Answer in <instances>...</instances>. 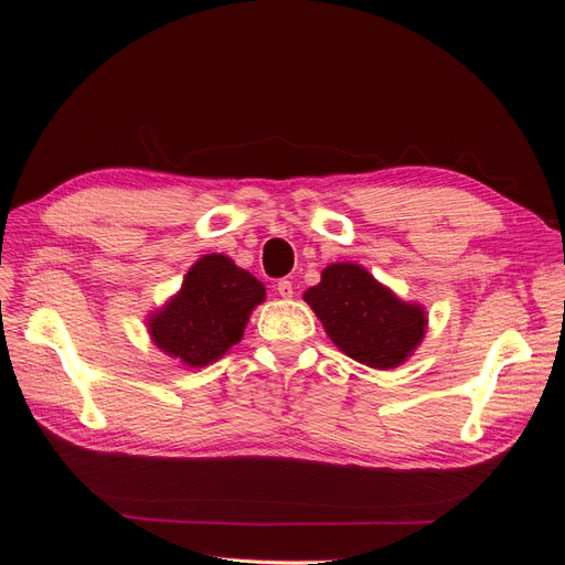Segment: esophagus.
<instances>
[{"label": "esophagus", "mask_w": 565, "mask_h": 565, "mask_svg": "<svg viewBox=\"0 0 565 565\" xmlns=\"http://www.w3.org/2000/svg\"><path fill=\"white\" fill-rule=\"evenodd\" d=\"M276 289H278V295L282 297V299H289L295 295V287H292V282L289 280H280L278 285H276Z\"/></svg>", "instance_id": "obj_1"}]
</instances>
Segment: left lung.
<instances>
[{"label": "left lung", "mask_w": 565, "mask_h": 565, "mask_svg": "<svg viewBox=\"0 0 565 565\" xmlns=\"http://www.w3.org/2000/svg\"><path fill=\"white\" fill-rule=\"evenodd\" d=\"M303 301L341 351L374 370L405 363L426 334L422 306L403 301L358 264H330Z\"/></svg>", "instance_id": "1"}]
</instances>
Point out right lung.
<instances>
[{
    "mask_svg": "<svg viewBox=\"0 0 565 565\" xmlns=\"http://www.w3.org/2000/svg\"><path fill=\"white\" fill-rule=\"evenodd\" d=\"M266 287L224 254H204L185 273L179 292L148 318L152 344L188 367L218 361L243 339Z\"/></svg>",
    "mask_w": 565,
    "mask_h": 565,
    "instance_id": "obj_1",
    "label": "right lung"
}]
</instances>
